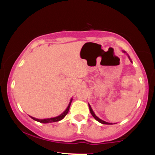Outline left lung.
<instances>
[{
	"mask_svg": "<svg viewBox=\"0 0 155 155\" xmlns=\"http://www.w3.org/2000/svg\"><path fill=\"white\" fill-rule=\"evenodd\" d=\"M123 52H124V53H126V51H123ZM127 55H128V54H127ZM128 58H129V59L130 60V58L129 55H128ZM130 62H132V61H131V60H130ZM88 105H89V108H90V113H91V114L92 115V117H93L94 118H95V120L97 121V122H101V123L104 124H111V123H109V122H105V121H104V120H101L100 118H98V117H97L96 116V115L95 114V113H94V111H92V109L91 106H90V104H88Z\"/></svg>",
	"mask_w": 155,
	"mask_h": 155,
	"instance_id": "obj_1",
	"label": "left lung"
}]
</instances>
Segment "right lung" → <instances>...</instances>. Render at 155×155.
Returning <instances> with one entry per match:
<instances>
[{
  "instance_id": "add662e5",
  "label": "right lung",
  "mask_w": 155,
  "mask_h": 155,
  "mask_svg": "<svg viewBox=\"0 0 155 155\" xmlns=\"http://www.w3.org/2000/svg\"><path fill=\"white\" fill-rule=\"evenodd\" d=\"M72 100H73L72 98L71 99L70 103H69L68 106V107L66 109H65V111H64L63 114H61L59 115V116H58L56 117H53V118H49V119H44V120H38V119L34 118V117H31V116L30 117H31L33 120L37 121V122H41V123H51V122H58V121H60L61 120H63L64 117L66 116L68 112V111H69V108H70V106H71V102H72Z\"/></svg>"
}]
</instances>
